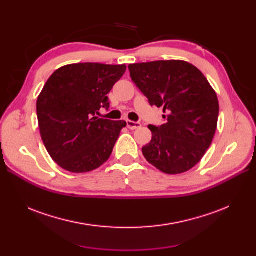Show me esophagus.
<instances>
[{"label":"esophagus","mask_w":256,"mask_h":256,"mask_svg":"<svg viewBox=\"0 0 256 256\" xmlns=\"http://www.w3.org/2000/svg\"><path fill=\"white\" fill-rule=\"evenodd\" d=\"M127 126L129 129L131 130H134L141 127V124L138 122H134V120H127Z\"/></svg>","instance_id":"1"}]
</instances>
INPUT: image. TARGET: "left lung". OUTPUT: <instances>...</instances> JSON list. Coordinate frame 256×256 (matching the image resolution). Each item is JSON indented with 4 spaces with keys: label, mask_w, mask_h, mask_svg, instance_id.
Instances as JSON below:
<instances>
[{
    "label": "left lung",
    "mask_w": 256,
    "mask_h": 256,
    "mask_svg": "<svg viewBox=\"0 0 256 256\" xmlns=\"http://www.w3.org/2000/svg\"><path fill=\"white\" fill-rule=\"evenodd\" d=\"M130 76L148 98L164 108L161 126L150 125L152 141L142 148L145 159L166 174L196 166L210 146L219 116V102L206 76L180 60L130 64Z\"/></svg>",
    "instance_id": "left-lung-1"
}]
</instances>
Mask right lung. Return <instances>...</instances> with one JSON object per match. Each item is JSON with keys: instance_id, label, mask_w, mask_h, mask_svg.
Instances as JSON below:
<instances>
[{"instance_id": "add662e5", "label": "right lung", "mask_w": 256, "mask_h": 256, "mask_svg": "<svg viewBox=\"0 0 256 256\" xmlns=\"http://www.w3.org/2000/svg\"><path fill=\"white\" fill-rule=\"evenodd\" d=\"M126 65L69 64L58 68L37 98L42 142L51 158L72 173H88L110 158L125 120L96 116Z\"/></svg>"}]
</instances>
